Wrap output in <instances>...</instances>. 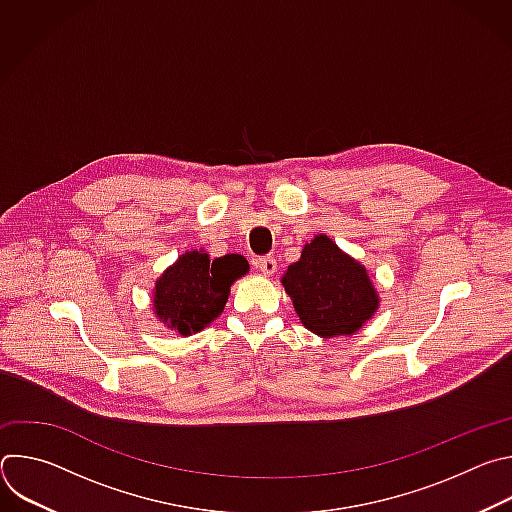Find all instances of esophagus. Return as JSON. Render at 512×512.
Wrapping results in <instances>:
<instances>
[{
  "label": "esophagus",
  "mask_w": 512,
  "mask_h": 512,
  "mask_svg": "<svg viewBox=\"0 0 512 512\" xmlns=\"http://www.w3.org/2000/svg\"><path fill=\"white\" fill-rule=\"evenodd\" d=\"M255 265L263 275H273L277 271V261L273 257H261L255 261Z\"/></svg>",
  "instance_id": "34e87169"
}]
</instances>
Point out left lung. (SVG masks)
I'll list each match as a JSON object with an SVG mask.
<instances>
[{
  "label": "left lung",
  "mask_w": 512,
  "mask_h": 512,
  "mask_svg": "<svg viewBox=\"0 0 512 512\" xmlns=\"http://www.w3.org/2000/svg\"><path fill=\"white\" fill-rule=\"evenodd\" d=\"M302 324L322 336H350L379 308L377 289L358 261L326 235L304 245L300 261L281 277Z\"/></svg>",
  "instance_id": "1"
}]
</instances>
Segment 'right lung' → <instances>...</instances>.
<instances>
[{
  "label": "right lung",
  "instance_id": "right-lung-1",
  "mask_svg": "<svg viewBox=\"0 0 512 512\" xmlns=\"http://www.w3.org/2000/svg\"><path fill=\"white\" fill-rule=\"evenodd\" d=\"M247 271L243 255L210 259L204 251H186L156 281V316L182 336L196 334L221 316L231 285Z\"/></svg>",
  "mask_w": 512,
  "mask_h": 512
}]
</instances>
